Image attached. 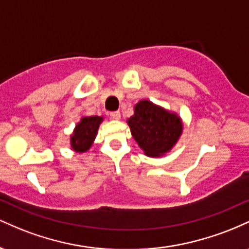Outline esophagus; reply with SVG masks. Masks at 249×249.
<instances>
[{"label":"esophagus","mask_w":249,"mask_h":249,"mask_svg":"<svg viewBox=\"0 0 249 249\" xmlns=\"http://www.w3.org/2000/svg\"><path fill=\"white\" fill-rule=\"evenodd\" d=\"M110 117L112 119H116V121H118V119H121V112H119V111H113V112L110 113Z\"/></svg>","instance_id":"1"}]
</instances>
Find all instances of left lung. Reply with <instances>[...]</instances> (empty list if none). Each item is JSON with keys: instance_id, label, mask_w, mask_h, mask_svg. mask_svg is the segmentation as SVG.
<instances>
[{"instance_id": "left-lung-1", "label": "left lung", "mask_w": 249, "mask_h": 249, "mask_svg": "<svg viewBox=\"0 0 249 249\" xmlns=\"http://www.w3.org/2000/svg\"><path fill=\"white\" fill-rule=\"evenodd\" d=\"M131 133L148 157H159L174 146L182 132L181 121L148 101L134 107V115L127 121Z\"/></svg>"}]
</instances>
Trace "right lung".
I'll use <instances>...</instances> for the list:
<instances>
[{
  "label": "right lung",
  "instance_id": "obj_1",
  "mask_svg": "<svg viewBox=\"0 0 249 249\" xmlns=\"http://www.w3.org/2000/svg\"><path fill=\"white\" fill-rule=\"evenodd\" d=\"M103 122L102 117H83L76 125L73 134L71 136V147L77 152H85L90 148L96 138L99 124Z\"/></svg>",
  "mask_w": 249,
  "mask_h": 249
}]
</instances>
